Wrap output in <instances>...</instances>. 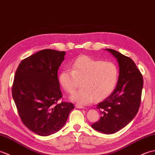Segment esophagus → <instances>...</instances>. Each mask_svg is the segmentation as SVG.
<instances>
[{
    "instance_id": "34e87169",
    "label": "esophagus",
    "mask_w": 155,
    "mask_h": 155,
    "mask_svg": "<svg viewBox=\"0 0 155 155\" xmlns=\"http://www.w3.org/2000/svg\"><path fill=\"white\" fill-rule=\"evenodd\" d=\"M75 107L78 108V109H83L84 107L80 105H79V104H76V105H75Z\"/></svg>"
}]
</instances>
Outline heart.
<instances>
[{"mask_svg": "<svg viewBox=\"0 0 155 155\" xmlns=\"http://www.w3.org/2000/svg\"><path fill=\"white\" fill-rule=\"evenodd\" d=\"M119 68L112 62L80 56L74 60L70 69L61 71L58 82L68 94H72L71 100L80 105L90 104L95 99L104 100L114 91L119 78Z\"/></svg>", "mask_w": 155, "mask_h": 155, "instance_id": "obj_1", "label": "heart"}]
</instances>
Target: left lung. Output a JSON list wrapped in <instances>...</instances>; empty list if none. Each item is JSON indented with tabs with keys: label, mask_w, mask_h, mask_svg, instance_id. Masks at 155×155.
<instances>
[{
	"label": "left lung",
	"mask_w": 155,
	"mask_h": 155,
	"mask_svg": "<svg viewBox=\"0 0 155 155\" xmlns=\"http://www.w3.org/2000/svg\"><path fill=\"white\" fill-rule=\"evenodd\" d=\"M119 63V75L115 89L97 104L101 118L91 127L105 134L115 133L132 121L139 111L143 86V75L135 62L125 55L106 49Z\"/></svg>",
	"instance_id": "8db88e82"
}]
</instances>
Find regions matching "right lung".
<instances>
[{
	"label": "right lung",
	"instance_id": "right-lung-1",
	"mask_svg": "<svg viewBox=\"0 0 155 155\" xmlns=\"http://www.w3.org/2000/svg\"><path fill=\"white\" fill-rule=\"evenodd\" d=\"M65 51L42 50L24 59L15 73L12 94L17 111L27 128L37 135L48 136L62 127L74 109L62 97L58 71Z\"/></svg>",
	"mask_w": 155,
	"mask_h": 155
}]
</instances>
